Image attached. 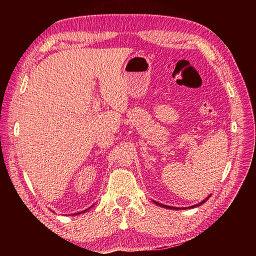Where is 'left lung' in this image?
Instances as JSON below:
<instances>
[{
    "mask_svg": "<svg viewBox=\"0 0 256 256\" xmlns=\"http://www.w3.org/2000/svg\"><path fill=\"white\" fill-rule=\"evenodd\" d=\"M209 198V197H208ZM206 198V199H208ZM204 202V201H202V202H200V204H202ZM156 204H158V206H164V208H170V209H175V208H172V206H165V204H158V202H155ZM192 206V208H194Z\"/></svg>",
    "mask_w": 256,
    "mask_h": 256,
    "instance_id": "1",
    "label": "left lung"
}]
</instances>
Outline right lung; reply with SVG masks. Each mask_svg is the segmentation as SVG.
<instances>
[{
    "instance_id": "right-lung-1",
    "label": "right lung",
    "mask_w": 256,
    "mask_h": 256,
    "mask_svg": "<svg viewBox=\"0 0 256 256\" xmlns=\"http://www.w3.org/2000/svg\"><path fill=\"white\" fill-rule=\"evenodd\" d=\"M86 210H88V209H86Z\"/></svg>"
}]
</instances>
